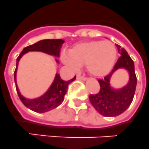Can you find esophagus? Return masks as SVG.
Segmentation results:
<instances>
[{
  "mask_svg": "<svg viewBox=\"0 0 149 149\" xmlns=\"http://www.w3.org/2000/svg\"><path fill=\"white\" fill-rule=\"evenodd\" d=\"M77 79H78V80H82V81H86V77H82V76H80V75H77Z\"/></svg>",
  "mask_w": 149,
  "mask_h": 149,
  "instance_id": "34e87169",
  "label": "esophagus"
}]
</instances>
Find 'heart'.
<instances>
[{
  "label": "heart",
  "instance_id": "b5f03b06",
  "mask_svg": "<svg viewBox=\"0 0 149 149\" xmlns=\"http://www.w3.org/2000/svg\"><path fill=\"white\" fill-rule=\"evenodd\" d=\"M116 47L109 41H90L76 45L61 55L65 65L76 70L85 64L90 74L102 77L111 71L117 58Z\"/></svg>",
  "mask_w": 149,
  "mask_h": 149
}]
</instances>
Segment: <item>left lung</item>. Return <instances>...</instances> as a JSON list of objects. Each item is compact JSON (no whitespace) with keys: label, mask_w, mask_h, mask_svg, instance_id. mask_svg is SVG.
I'll return each mask as SVG.
<instances>
[{"label":"left lung","mask_w":149,"mask_h":149,"mask_svg":"<svg viewBox=\"0 0 149 149\" xmlns=\"http://www.w3.org/2000/svg\"><path fill=\"white\" fill-rule=\"evenodd\" d=\"M120 57L113 70L103 79H99L100 91L96 95H89L90 102L100 114L104 117H116L123 113L130 107L134 97L136 87L134 63L127 51L116 44ZM125 69L128 72L129 80L125 86L115 88L111 84V78L118 69Z\"/></svg>","instance_id":"left-lung-1"}]
</instances>
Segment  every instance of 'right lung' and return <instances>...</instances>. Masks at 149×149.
I'll list each match as a JSON object with an SVG mask.
<instances>
[{"instance_id": "add662e5", "label": "right lung", "mask_w": 149, "mask_h": 149, "mask_svg": "<svg viewBox=\"0 0 149 149\" xmlns=\"http://www.w3.org/2000/svg\"><path fill=\"white\" fill-rule=\"evenodd\" d=\"M64 43L63 39H44L36 42L34 45L25 47L22 50L20 54L17 59V67L14 72V80L16 83L17 93L20 98L21 102L23 103L29 109L37 112V113H45L47 111L53 110L61 104L64 99V95L67 93L68 85L76 79V76L70 80L65 81L61 78L58 72H56L55 77L51 85L43 95L33 98H26L21 94L19 89L17 82V72L19 60L22 56L29 51H38L42 53L47 54L48 55L53 57H60L61 48ZM56 63L60 64V62L54 58Z\"/></svg>"}]
</instances>
